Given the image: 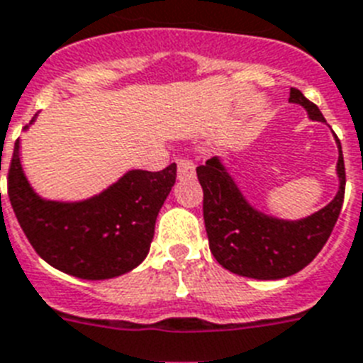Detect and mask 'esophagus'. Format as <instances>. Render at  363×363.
Segmentation results:
<instances>
[{
    "label": "esophagus",
    "instance_id": "1",
    "mask_svg": "<svg viewBox=\"0 0 363 363\" xmlns=\"http://www.w3.org/2000/svg\"><path fill=\"white\" fill-rule=\"evenodd\" d=\"M177 175L179 179H191L196 175V166L188 158H177Z\"/></svg>",
    "mask_w": 363,
    "mask_h": 363
}]
</instances>
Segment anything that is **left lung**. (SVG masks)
Wrapping results in <instances>:
<instances>
[{
	"mask_svg": "<svg viewBox=\"0 0 363 363\" xmlns=\"http://www.w3.org/2000/svg\"><path fill=\"white\" fill-rule=\"evenodd\" d=\"M290 101L303 105L312 120L327 121L318 105L297 88L290 90ZM336 142L340 190L325 208L299 221L269 218L252 208L216 157L197 167L210 251L225 269L251 279L277 280L294 275L318 257L336 225L345 196V164L340 140Z\"/></svg>",
	"mask_w": 363,
	"mask_h": 363,
	"instance_id": "1",
	"label": "left lung"
}]
</instances>
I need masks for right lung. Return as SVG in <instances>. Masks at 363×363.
Returning a JSON list of instances; mask_svg holds the SVG:
<instances>
[{
    "label": "right lung",
    "mask_w": 363,
    "mask_h": 363,
    "mask_svg": "<svg viewBox=\"0 0 363 363\" xmlns=\"http://www.w3.org/2000/svg\"><path fill=\"white\" fill-rule=\"evenodd\" d=\"M175 177V164L162 172L133 169L92 199L44 201L21 172L16 140L7 191L21 230L50 266L79 279L103 280L135 269L147 257L158 210Z\"/></svg>",
    "instance_id": "1"
}]
</instances>
